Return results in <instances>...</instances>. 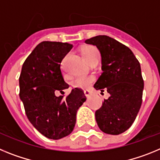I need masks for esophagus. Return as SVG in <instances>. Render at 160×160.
Here are the masks:
<instances>
[{"mask_svg":"<svg viewBox=\"0 0 160 160\" xmlns=\"http://www.w3.org/2000/svg\"><path fill=\"white\" fill-rule=\"evenodd\" d=\"M84 95H85L87 97H89L90 96L92 95L91 91H89V90H84Z\"/></svg>","mask_w":160,"mask_h":160,"instance_id":"1","label":"esophagus"}]
</instances>
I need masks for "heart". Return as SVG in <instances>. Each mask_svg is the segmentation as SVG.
Returning a JSON list of instances; mask_svg holds the SVG:
<instances>
[{
	"label": "heart",
	"instance_id": "obj_1",
	"mask_svg": "<svg viewBox=\"0 0 160 160\" xmlns=\"http://www.w3.org/2000/svg\"><path fill=\"white\" fill-rule=\"evenodd\" d=\"M81 54L87 62L90 59H93L95 57H99V51L93 46H87L84 47L81 50ZM93 81V78L92 76H80L76 77L73 82L72 84L76 88H87Z\"/></svg>",
	"mask_w": 160,
	"mask_h": 160
}]
</instances>
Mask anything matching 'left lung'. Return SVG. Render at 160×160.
Instances as JSON below:
<instances>
[{"label": "left lung", "mask_w": 160, "mask_h": 160, "mask_svg": "<svg viewBox=\"0 0 160 160\" xmlns=\"http://www.w3.org/2000/svg\"><path fill=\"white\" fill-rule=\"evenodd\" d=\"M96 46L101 55V73L94 84L109 93L96 111L97 123L105 134L118 135L130 128L142 105L144 82L141 66L131 50L106 35L85 40Z\"/></svg>", "instance_id": "left-lung-1"}]
</instances>
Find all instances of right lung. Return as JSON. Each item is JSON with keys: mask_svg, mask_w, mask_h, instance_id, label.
Instances as JSON below:
<instances>
[{"mask_svg": "<svg viewBox=\"0 0 160 160\" xmlns=\"http://www.w3.org/2000/svg\"><path fill=\"white\" fill-rule=\"evenodd\" d=\"M72 48L67 42H42L26 58L19 77V97L26 116L34 128L50 139H60L72 133L77 110L86 101L84 92L77 88L66 98L55 95L69 87L60 63Z\"/></svg>", "mask_w": 160, "mask_h": 160, "instance_id": "obj_1", "label": "right lung"}]
</instances>
